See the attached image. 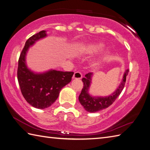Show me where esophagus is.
I'll list each match as a JSON object with an SVG mask.
<instances>
[{"label":"esophagus","instance_id":"34e87169","mask_svg":"<svg viewBox=\"0 0 150 150\" xmlns=\"http://www.w3.org/2000/svg\"><path fill=\"white\" fill-rule=\"evenodd\" d=\"M82 78V74L79 72H74V75L72 76L73 79H81Z\"/></svg>","mask_w":150,"mask_h":150}]
</instances>
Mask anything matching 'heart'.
<instances>
[{
  "instance_id": "obj_1",
  "label": "heart",
  "mask_w": 150,
  "mask_h": 150,
  "mask_svg": "<svg viewBox=\"0 0 150 150\" xmlns=\"http://www.w3.org/2000/svg\"><path fill=\"white\" fill-rule=\"evenodd\" d=\"M104 43L103 42H92V43H89L87 45L85 46L84 47L82 48V52L83 53L87 54H96L98 52L101 50H102V48L104 47ZM109 54V50L105 51L104 54H103V56H108ZM102 62V58H100L98 60L95 61L92 63V67L94 69H98L100 66Z\"/></svg>"
}]
</instances>
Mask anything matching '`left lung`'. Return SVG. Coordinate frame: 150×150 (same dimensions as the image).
<instances>
[{
  "mask_svg": "<svg viewBox=\"0 0 150 150\" xmlns=\"http://www.w3.org/2000/svg\"><path fill=\"white\" fill-rule=\"evenodd\" d=\"M128 72H129V69L125 71L123 74V78H122L118 88L112 94L106 96H93L89 93L90 87L92 83L93 73L90 72L85 75V78H82L83 87L78 98L79 102L83 107L85 110L89 112H95L108 108L109 106L111 105L123 90Z\"/></svg>",
  "mask_w": 150,
  "mask_h": 150,
  "instance_id": "1",
  "label": "left lung"
}]
</instances>
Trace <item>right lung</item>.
<instances>
[{
    "label": "right lung",
    "instance_id": "1",
    "mask_svg": "<svg viewBox=\"0 0 150 150\" xmlns=\"http://www.w3.org/2000/svg\"><path fill=\"white\" fill-rule=\"evenodd\" d=\"M47 36L42 30L26 41L18 63L17 79L23 96L29 104L37 109L49 108L59 96L62 88L72 80L73 72H63L50 69L36 72L28 68L26 55L29 48L37 41Z\"/></svg>",
    "mask_w": 150,
    "mask_h": 150
}]
</instances>
